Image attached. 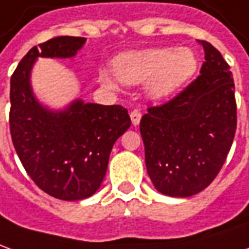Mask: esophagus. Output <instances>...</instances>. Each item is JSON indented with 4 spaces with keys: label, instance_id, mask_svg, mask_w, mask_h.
Segmentation results:
<instances>
[{
    "label": "esophagus",
    "instance_id": "1",
    "mask_svg": "<svg viewBox=\"0 0 249 249\" xmlns=\"http://www.w3.org/2000/svg\"><path fill=\"white\" fill-rule=\"evenodd\" d=\"M140 118H142V113H140V110H139V109H133V110L131 111L132 124L136 126V125L140 123Z\"/></svg>",
    "mask_w": 249,
    "mask_h": 249
}]
</instances>
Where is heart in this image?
<instances>
[{
  "label": "heart",
  "mask_w": 249,
  "mask_h": 249,
  "mask_svg": "<svg viewBox=\"0 0 249 249\" xmlns=\"http://www.w3.org/2000/svg\"><path fill=\"white\" fill-rule=\"evenodd\" d=\"M197 61L188 47H153L129 52L116 57L113 62L118 80L126 84L147 83L150 95L162 98L173 94L195 73ZM102 80L116 86L109 73H102Z\"/></svg>",
  "instance_id": "b5f03b06"
}]
</instances>
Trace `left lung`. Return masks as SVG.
<instances>
[{
    "mask_svg": "<svg viewBox=\"0 0 249 249\" xmlns=\"http://www.w3.org/2000/svg\"><path fill=\"white\" fill-rule=\"evenodd\" d=\"M200 75L140 120L147 173L160 194L188 197L207 188L229 154L236 126L234 82L215 47L200 40Z\"/></svg>",
    "mask_w": 249,
    "mask_h": 249,
    "instance_id": "left-lung-1",
    "label": "left lung"
}]
</instances>
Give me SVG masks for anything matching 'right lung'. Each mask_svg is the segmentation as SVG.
I'll return each mask as SVG.
<instances>
[{
    "mask_svg": "<svg viewBox=\"0 0 249 249\" xmlns=\"http://www.w3.org/2000/svg\"><path fill=\"white\" fill-rule=\"evenodd\" d=\"M86 42L57 36L34 46L11 77L9 126L15 150L25 172L42 191L61 200L94 195L107 170L109 157L131 126L128 110L75 101L62 111L43 107L32 94L30 73L38 57H73Z\"/></svg>",
    "mask_w": 249,
    "mask_h": 249,
    "instance_id": "right-lung-1",
    "label": "right lung"
}]
</instances>
